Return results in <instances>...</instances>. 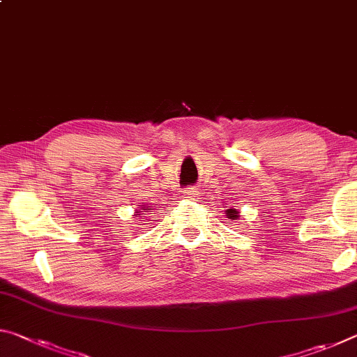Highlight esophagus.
Returning a JSON list of instances; mask_svg holds the SVG:
<instances>
[{"instance_id": "34e87169", "label": "esophagus", "mask_w": 357, "mask_h": 357, "mask_svg": "<svg viewBox=\"0 0 357 357\" xmlns=\"http://www.w3.org/2000/svg\"><path fill=\"white\" fill-rule=\"evenodd\" d=\"M198 195V190L197 189H187L185 190V197L187 198H195Z\"/></svg>"}]
</instances>
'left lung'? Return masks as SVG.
Returning <instances> with one entry per match:
<instances>
[{"label":"left lung","instance_id":"1","mask_svg":"<svg viewBox=\"0 0 357 357\" xmlns=\"http://www.w3.org/2000/svg\"><path fill=\"white\" fill-rule=\"evenodd\" d=\"M236 214H238L236 209H228V215L231 217V219H233V217H236Z\"/></svg>","mask_w":357,"mask_h":357}]
</instances>
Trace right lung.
Returning <instances> with one entry per match:
<instances>
[{"instance_id": "add662e5", "label": "right lung", "mask_w": 357, "mask_h": 357, "mask_svg": "<svg viewBox=\"0 0 357 357\" xmlns=\"http://www.w3.org/2000/svg\"><path fill=\"white\" fill-rule=\"evenodd\" d=\"M146 209H149L148 206L146 208H143V209H140V211H138V213H140V214H135V215H138V217H140L143 213H144V211H146Z\"/></svg>"}]
</instances>
